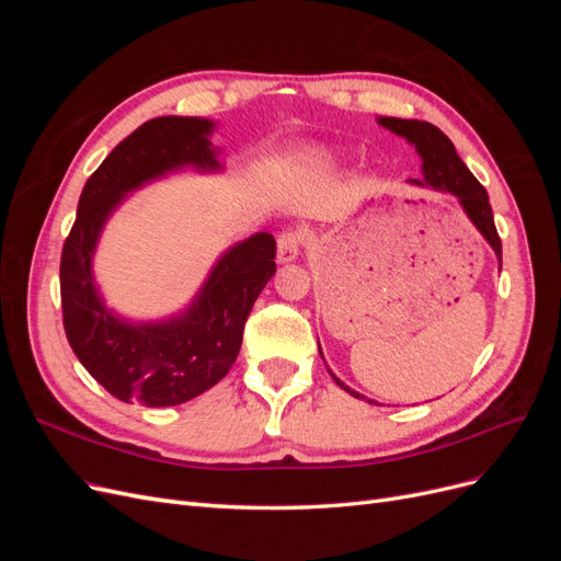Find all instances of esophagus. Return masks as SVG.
<instances>
[{
    "label": "esophagus",
    "mask_w": 561,
    "mask_h": 561,
    "mask_svg": "<svg viewBox=\"0 0 561 561\" xmlns=\"http://www.w3.org/2000/svg\"><path fill=\"white\" fill-rule=\"evenodd\" d=\"M299 248H301V233H299V231H293V229L283 231V233L278 236V250H276V260H278L280 264L297 260Z\"/></svg>",
    "instance_id": "1"
}]
</instances>
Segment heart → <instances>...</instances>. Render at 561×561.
Returning <instances> with one entry per match:
<instances>
[{"instance_id": "1", "label": "heart", "mask_w": 561, "mask_h": 561, "mask_svg": "<svg viewBox=\"0 0 561 561\" xmlns=\"http://www.w3.org/2000/svg\"><path fill=\"white\" fill-rule=\"evenodd\" d=\"M311 163H316V165H322V168H325V165H332V163H334L332 151H325V149H322V151H313Z\"/></svg>"}]
</instances>
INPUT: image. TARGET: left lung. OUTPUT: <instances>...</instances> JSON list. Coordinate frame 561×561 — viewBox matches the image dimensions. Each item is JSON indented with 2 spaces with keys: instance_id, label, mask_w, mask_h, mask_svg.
Listing matches in <instances>:
<instances>
[{
  "instance_id": "left-lung-1",
  "label": "left lung",
  "mask_w": 561,
  "mask_h": 561,
  "mask_svg": "<svg viewBox=\"0 0 561 561\" xmlns=\"http://www.w3.org/2000/svg\"><path fill=\"white\" fill-rule=\"evenodd\" d=\"M377 122L393 130L400 138L407 142H412L419 151V157L423 161L421 180H410L416 186H433L437 192H449L461 203L466 215L470 217V222L478 227V231L484 236L486 243L494 248L496 257L501 262V239L494 225V213H491L489 206V194L484 186L474 180V175L468 171V165L461 161V157L456 154V149L447 135L439 130L437 126L428 122H416V118H396V116H379ZM320 351V344H318ZM322 355V353H320ZM332 379L348 390L351 396L360 398V393H355L348 386H344L334 375Z\"/></svg>"
}]
</instances>
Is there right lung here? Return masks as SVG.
Here are the masks:
<instances>
[{
	"instance_id": "1",
	"label": "right lung",
	"mask_w": 561,
	"mask_h": 561,
	"mask_svg": "<svg viewBox=\"0 0 561 561\" xmlns=\"http://www.w3.org/2000/svg\"><path fill=\"white\" fill-rule=\"evenodd\" d=\"M215 124L159 116L133 130L83 184L77 219L60 257L62 325L79 363L124 402L173 407L227 377L241 351L245 320L276 274V241L260 231L229 248L194 301L168 320L130 322L105 307L93 278V252L128 192L182 168H222L208 140Z\"/></svg>"
}]
</instances>
